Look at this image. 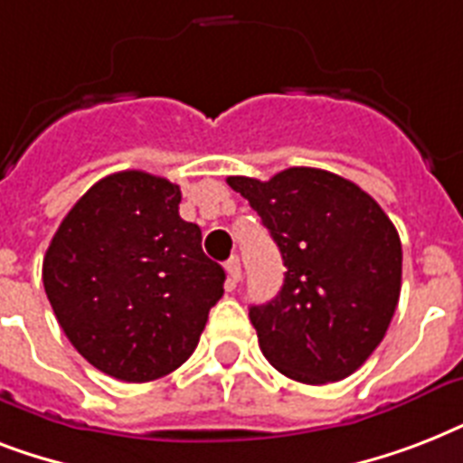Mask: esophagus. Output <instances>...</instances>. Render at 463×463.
<instances>
[{
	"label": "esophagus",
	"instance_id": "esophagus-1",
	"mask_svg": "<svg viewBox=\"0 0 463 463\" xmlns=\"http://www.w3.org/2000/svg\"><path fill=\"white\" fill-rule=\"evenodd\" d=\"M225 274H228V286L235 288L240 283V276H242V269H240V260L238 257H231V260L225 261Z\"/></svg>",
	"mask_w": 463,
	"mask_h": 463
}]
</instances>
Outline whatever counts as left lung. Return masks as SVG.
Returning a JSON list of instances; mask_svg holds the SVG:
<instances>
[{
	"label": "left lung",
	"instance_id": "obj_1",
	"mask_svg": "<svg viewBox=\"0 0 463 463\" xmlns=\"http://www.w3.org/2000/svg\"><path fill=\"white\" fill-rule=\"evenodd\" d=\"M281 250L286 279L252 305L264 358L303 384L353 374L380 345L402 293V240L355 182L319 167H288L261 182L228 177Z\"/></svg>",
	"mask_w": 463,
	"mask_h": 463
}]
</instances>
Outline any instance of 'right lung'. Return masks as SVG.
I'll use <instances>...</instances> for the list:
<instances>
[{
	"label": "right lung",
	"instance_id": "add662e5",
	"mask_svg": "<svg viewBox=\"0 0 463 463\" xmlns=\"http://www.w3.org/2000/svg\"><path fill=\"white\" fill-rule=\"evenodd\" d=\"M180 187L122 170L96 182L54 232L43 286L61 331L100 373L151 382L194 353L225 271L180 218Z\"/></svg>",
	"mask_w": 463,
	"mask_h": 463
}]
</instances>
